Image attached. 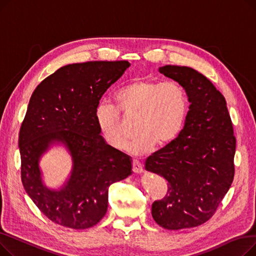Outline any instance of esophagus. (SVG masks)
Masks as SVG:
<instances>
[{"mask_svg": "<svg viewBox=\"0 0 256 256\" xmlns=\"http://www.w3.org/2000/svg\"><path fill=\"white\" fill-rule=\"evenodd\" d=\"M132 170L135 173H139L143 171V166L142 164L139 162L138 160H132Z\"/></svg>", "mask_w": 256, "mask_h": 256, "instance_id": "obj_1", "label": "esophagus"}]
</instances>
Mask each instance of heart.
<instances>
[{
    "mask_svg": "<svg viewBox=\"0 0 256 256\" xmlns=\"http://www.w3.org/2000/svg\"><path fill=\"white\" fill-rule=\"evenodd\" d=\"M118 110L100 104L96 111V124L104 141L112 148L124 150L130 132L121 117L136 116V137L130 150L135 154L150 152L154 146L165 147L180 135L189 114L188 92L178 80L158 82L152 78H136L121 86L114 94Z\"/></svg>",
    "mask_w": 256,
    "mask_h": 256,
    "instance_id": "b5f03b06",
    "label": "heart"
}]
</instances>
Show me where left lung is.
<instances>
[{"label":"left lung","instance_id":"left-lung-1","mask_svg":"<svg viewBox=\"0 0 256 256\" xmlns=\"http://www.w3.org/2000/svg\"><path fill=\"white\" fill-rule=\"evenodd\" d=\"M158 72L180 82L191 102L180 135L145 160L147 171L168 182L165 197L152 204V218L178 230L216 212L234 180L236 137L226 100L206 76L186 66L165 65Z\"/></svg>","mask_w":256,"mask_h":256}]
</instances>
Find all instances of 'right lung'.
<instances>
[{
	"label": "right lung",
	"instance_id": "1",
	"mask_svg": "<svg viewBox=\"0 0 256 256\" xmlns=\"http://www.w3.org/2000/svg\"><path fill=\"white\" fill-rule=\"evenodd\" d=\"M130 65L128 61L66 65L32 94L18 136L22 182L52 222L74 230L96 225L108 210L109 186L132 174L130 158L106 143L96 119L102 94ZM56 142L73 156L71 178L59 192L43 186L38 164Z\"/></svg>",
	"mask_w": 256,
	"mask_h": 256
}]
</instances>
